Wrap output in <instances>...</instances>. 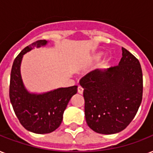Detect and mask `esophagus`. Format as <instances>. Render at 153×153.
I'll return each instance as SVG.
<instances>
[{"label":"esophagus","instance_id":"esophagus-1","mask_svg":"<svg viewBox=\"0 0 153 153\" xmlns=\"http://www.w3.org/2000/svg\"><path fill=\"white\" fill-rule=\"evenodd\" d=\"M78 92H79V94L83 93V88H82V86H79V87H78Z\"/></svg>","mask_w":153,"mask_h":153}]
</instances>
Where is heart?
Here are the masks:
<instances>
[{
	"label": "heart",
	"mask_w": 153,
	"mask_h": 153,
	"mask_svg": "<svg viewBox=\"0 0 153 153\" xmlns=\"http://www.w3.org/2000/svg\"><path fill=\"white\" fill-rule=\"evenodd\" d=\"M97 57H98H98H100V55H98V56H97Z\"/></svg>",
	"instance_id": "obj_1"
}]
</instances>
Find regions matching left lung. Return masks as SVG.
<instances>
[{"label":"left lung","instance_id":"left-lung-1","mask_svg":"<svg viewBox=\"0 0 153 153\" xmlns=\"http://www.w3.org/2000/svg\"><path fill=\"white\" fill-rule=\"evenodd\" d=\"M119 64L95 70L82 77L86 123L102 134L118 133L127 127L142 101L143 75L140 62L122 48Z\"/></svg>","mask_w":153,"mask_h":153}]
</instances>
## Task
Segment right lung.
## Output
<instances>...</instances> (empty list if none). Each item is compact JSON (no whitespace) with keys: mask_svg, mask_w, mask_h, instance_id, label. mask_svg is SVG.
<instances>
[{"mask_svg":"<svg viewBox=\"0 0 153 153\" xmlns=\"http://www.w3.org/2000/svg\"><path fill=\"white\" fill-rule=\"evenodd\" d=\"M46 44L45 39H40L23 49L14 59L9 84V98L16 116L27 130L39 134L51 133L60 126L70 99L78 91L77 86L56 89L43 94H32L26 91L20 71L23 55Z\"/></svg>","mask_w":153,"mask_h":153,"instance_id":"right-lung-1","label":"right lung"}]
</instances>
